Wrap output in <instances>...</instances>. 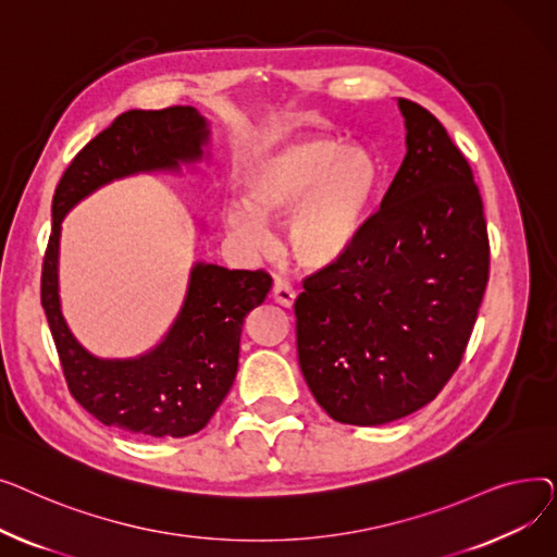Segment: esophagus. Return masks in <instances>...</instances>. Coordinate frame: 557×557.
<instances>
[{
	"label": "esophagus",
	"instance_id": "1",
	"mask_svg": "<svg viewBox=\"0 0 557 557\" xmlns=\"http://www.w3.org/2000/svg\"><path fill=\"white\" fill-rule=\"evenodd\" d=\"M296 288L290 286L286 280H282V277H277L275 280V284H273V300L277 302V305H282V307H294L296 305Z\"/></svg>",
	"mask_w": 557,
	"mask_h": 557
}]
</instances>
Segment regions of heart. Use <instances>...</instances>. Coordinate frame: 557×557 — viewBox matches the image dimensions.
<instances>
[{"mask_svg": "<svg viewBox=\"0 0 557 557\" xmlns=\"http://www.w3.org/2000/svg\"><path fill=\"white\" fill-rule=\"evenodd\" d=\"M386 175L363 146L307 135L252 156L242 171L244 202L223 205L232 237L259 246L263 221H284V248L300 269H338L370 232L384 202Z\"/></svg>", "mask_w": 557, "mask_h": 557, "instance_id": "b5f03b06", "label": "heart"}]
</instances>
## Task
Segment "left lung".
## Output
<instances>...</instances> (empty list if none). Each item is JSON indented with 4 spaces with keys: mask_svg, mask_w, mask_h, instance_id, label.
<instances>
[{
    "mask_svg": "<svg viewBox=\"0 0 557 557\" xmlns=\"http://www.w3.org/2000/svg\"><path fill=\"white\" fill-rule=\"evenodd\" d=\"M406 156L361 246L296 300L305 382L343 424L435 399L458 370L490 277L483 198L445 126L399 99Z\"/></svg>",
    "mask_w": 557,
    "mask_h": 557,
    "instance_id": "8db88e82",
    "label": "left lung"
}]
</instances>
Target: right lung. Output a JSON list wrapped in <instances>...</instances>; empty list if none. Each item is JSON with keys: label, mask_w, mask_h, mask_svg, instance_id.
<instances>
[{"label": "right lung", "mask_w": 557, "mask_h": 557, "mask_svg": "<svg viewBox=\"0 0 557 557\" xmlns=\"http://www.w3.org/2000/svg\"><path fill=\"white\" fill-rule=\"evenodd\" d=\"M208 124L191 106L128 110L85 144L65 169L51 205L40 300L72 397L106 426L137 435L183 437L200 431L232 388L246 315L267 300V271L196 263L187 300L166 338L131 361H103L74 341L58 305L61 221L97 187L137 171L175 169L200 158Z\"/></svg>", "instance_id": "obj_1"}]
</instances>
